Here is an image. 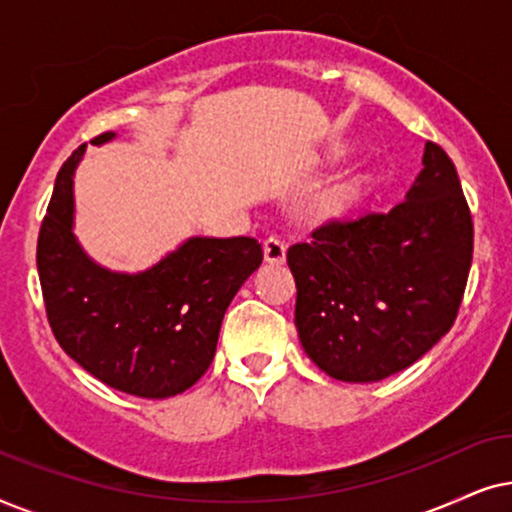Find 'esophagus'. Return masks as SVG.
<instances>
[{
    "mask_svg": "<svg viewBox=\"0 0 512 512\" xmlns=\"http://www.w3.org/2000/svg\"><path fill=\"white\" fill-rule=\"evenodd\" d=\"M285 250H288L285 241H281L278 236H269L267 241H264V260H267L269 264H283Z\"/></svg>",
    "mask_w": 512,
    "mask_h": 512,
    "instance_id": "34e87169",
    "label": "esophagus"
}]
</instances>
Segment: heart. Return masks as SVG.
Segmentation results:
<instances>
[{
    "mask_svg": "<svg viewBox=\"0 0 512 512\" xmlns=\"http://www.w3.org/2000/svg\"><path fill=\"white\" fill-rule=\"evenodd\" d=\"M358 189H360V177H344L342 182H337V185L327 192L325 203L330 208L342 206V203H346L358 194Z\"/></svg>",
    "mask_w": 512,
    "mask_h": 512,
    "instance_id": "obj_1",
    "label": "heart"
}]
</instances>
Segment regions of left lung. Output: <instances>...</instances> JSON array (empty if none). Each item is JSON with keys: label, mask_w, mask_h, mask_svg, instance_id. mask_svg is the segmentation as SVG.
I'll return each instance as SVG.
<instances>
[{"label": "left lung", "mask_w": 512, "mask_h": 512, "mask_svg": "<svg viewBox=\"0 0 512 512\" xmlns=\"http://www.w3.org/2000/svg\"><path fill=\"white\" fill-rule=\"evenodd\" d=\"M473 262V217L445 149L388 213L325 222L288 250L306 356L339 381L370 384L431 351L459 313Z\"/></svg>", "instance_id": "1"}]
</instances>
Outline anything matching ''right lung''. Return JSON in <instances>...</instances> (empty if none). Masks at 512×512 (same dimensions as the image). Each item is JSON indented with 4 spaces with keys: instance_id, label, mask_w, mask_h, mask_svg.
I'll return each instance as SVG.
<instances>
[{
    "instance_id": "right-lung-1",
    "label": "right lung",
    "mask_w": 512,
    "mask_h": 512,
    "mask_svg": "<svg viewBox=\"0 0 512 512\" xmlns=\"http://www.w3.org/2000/svg\"><path fill=\"white\" fill-rule=\"evenodd\" d=\"M102 133L91 145L112 140ZM86 145L56 177L37 241L46 316L58 344L102 384L170 398L213 363L224 311L262 264L257 238L194 236L140 274L95 264L72 234V175Z\"/></svg>"
}]
</instances>
